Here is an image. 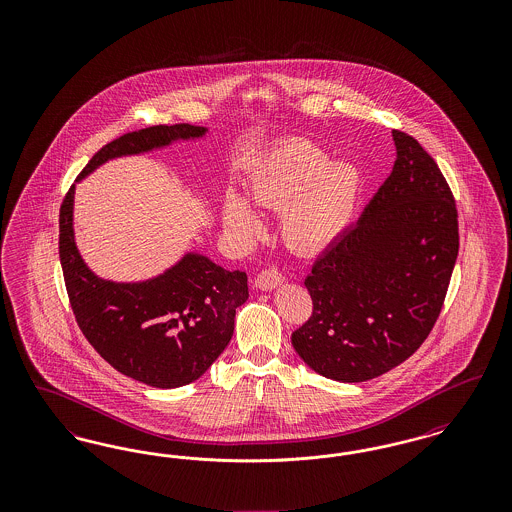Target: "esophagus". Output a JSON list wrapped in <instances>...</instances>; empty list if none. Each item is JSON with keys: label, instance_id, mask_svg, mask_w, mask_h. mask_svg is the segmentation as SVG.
Masks as SVG:
<instances>
[{"label": "esophagus", "instance_id": "1", "mask_svg": "<svg viewBox=\"0 0 512 512\" xmlns=\"http://www.w3.org/2000/svg\"><path fill=\"white\" fill-rule=\"evenodd\" d=\"M282 282H284L282 272L274 267L261 270V272L257 274V278H255V286H257L259 290H263V292H270V290L278 288Z\"/></svg>", "mask_w": 512, "mask_h": 512}]
</instances>
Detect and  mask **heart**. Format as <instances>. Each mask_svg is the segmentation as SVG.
<instances>
[{
  "instance_id": "heart-1",
  "label": "heart",
  "mask_w": 512,
  "mask_h": 512,
  "mask_svg": "<svg viewBox=\"0 0 512 512\" xmlns=\"http://www.w3.org/2000/svg\"><path fill=\"white\" fill-rule=\"evenodd\" d=\"M247 188L255 205L280 211L286 244L299 253H317L349 226L363 194V174L349 161H330V155L309 140H288L259 161ZM222 222L242 242L263 230L259 213L234 190L224 195Z\"/></svg>"
}]
</instances>
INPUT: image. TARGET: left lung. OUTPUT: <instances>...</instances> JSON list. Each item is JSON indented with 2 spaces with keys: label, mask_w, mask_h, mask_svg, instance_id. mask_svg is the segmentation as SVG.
Masks as SVG:
<instances>
[{
  "label": "left lung",
  "mask_w": 512,
  "mask_h": 512,
  "mask_svg": "<svg viewBox=\"0 0 512 512\" xmlns=\"http://www.w3.org/2000/svg\"><path fill=\"white\" fill-rule=\"evenodd\" d=\"M393 171L313 265V315L292 334L315 372L366 382L407 361L432 332L459 255L453 194L413 136L393 130Z\"/></svg>",
  "instance_id": "obj_1"
}]
</instances>
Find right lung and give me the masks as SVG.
<instances>
[{"label": "right lung", "instance_id": "obj_1", "mask_svg": "<svg viewBox=\"0 0 512 512\" xmlns=\"http://www.w3.org/2000/svg\"><path fill=\"white\" fill-rule=\"evenodd\" d=\"M205 126L172 124L128 132L101 147L78 180L109 159L205 136ZM74 186L59 211V257L74 318L99 355L153 388H180L217 361L234 334L236 309L249 297L247 274L209 257L186 253L174 267L144 282L96 276L78 253L73 230Z\"/></svg>", "mask_w": 512, "mask_h": 512}]
</instances>
